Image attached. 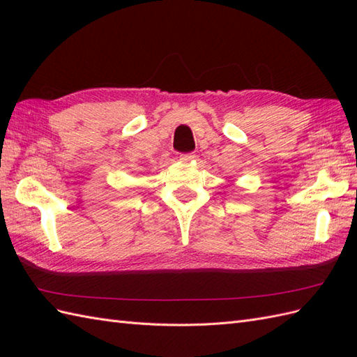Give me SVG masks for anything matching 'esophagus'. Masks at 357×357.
Instances as JSON below:
<instances>
[{"label": "esophagus", "mask_w": 357, "mask_h": 357, "mask_svg": "<svg viewBox=\"0 0 357 357\" xmlns=\"http://www.w3.org/2000/svg\"><path fill=\"white\" fill-rule=\"evenodd\" d=\"M195 158H196V155H193V153H184V155H179L178 159L181 162H192Z\"/></svg>", "instance_id": "esophagus-1"}]
</instances>
